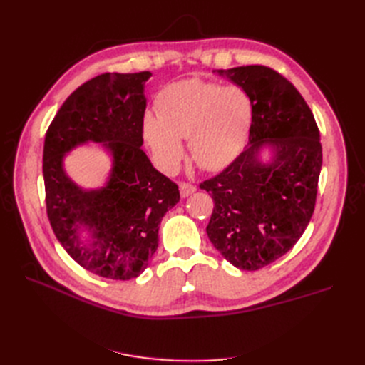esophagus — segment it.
I'll use <instances>...</instances> for the list:
<instances>
[{
  "label": "esophagus",
  "instance_id": "obj_1",
  "mask_svg": "<svg viewBox=\"0 0 365 365\" xmlns=\"http://www.w3.org/2000/svg\"><path fill=\"white\" fill-rule=\"evenodd\" d=\"M195 190H196V187L190 182H181L180 184V193H181L182 197L190 196L192 193H195Z\"/></svg>",
  "mask_w": 365,
  "mask_h": 365
}]
</instances>
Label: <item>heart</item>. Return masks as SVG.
<instances>
[{"label": "heart", "instance_id": "obj_1", "mask_svg": "<svg viewBox=\"0 0 365 365\" xmlns=\"http://www.w3.org/2000/svg\"><path fill=\"white\" fill-rule=\"evenodd\" d=\"M157 114L143 117V137L153 160L172 172L184 155L181 138H189L193 161L205 170L222 169L244 146L252 121V102L240 86L185 79L164 86Z\"/></svg>", "mask_w": 365, "mask_h": 365}]
</instances>
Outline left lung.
<instances>
[{"label": "left lung", "mask_w": 365, "mask_h": 365, "mask_svg": "<svg viewBox=\"0 0 365 365\" xmlns=\"http://www.w3.org/2000/svg\"><path fill=\"white\" fill-rule=\"evenodd\" d=\"M213 73L247 91L252 121L244 152L200 185L215 202L207 236L233 267L257 271L288 252L312 217L319 130L302 94L277 71L247 65ZM267 147L272 157L263 162Z\"/></svg>", "instance_id": "1"}]
</instances>
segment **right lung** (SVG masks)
<instances>
[{
  "label": "right lung",
  "mask_w": 365,
  "mask_h": 365,
  "mask_svg": "<svg viewBox=\"0 0 365 365\" xmlns=\"http://www.w3.org/2000/svg\"><path fill=\"white\" fill-rule=\"evenodd\" d=\"M152 74L105 73L63 102L43 141L47 215L61 245L86 271L113 280L135 279L158 248L163 216L178 204V185L143 152L145 83ZM98 142L112 155L108 181L83 190L63 161L74 147Z\"/></svg>",
  "instance_id": "1"
}]
</instances>
